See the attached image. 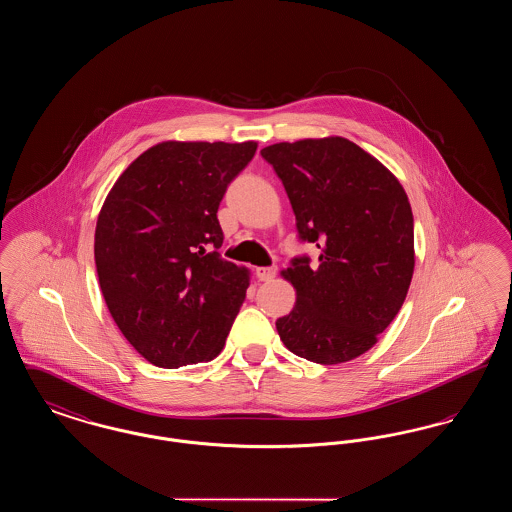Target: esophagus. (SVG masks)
Instances as JSON below:
<instances>
[{
	"mask_svg": "<svg viewBox=\"0 0 512 512\" xmlns=\"http://www.w3.org/2000/svg\"><path fill=\"white\" fill-rule=\"evenodd\" d=\"M255 274H257V278L261 282H268V280H272L276 276V267H259L255 270Z\"/></svg>",
	"mask_w": 512,
	"mask_h": 512,
	"instance_id": "obj_1",
	"label": "esophagus"
}]
</instances>
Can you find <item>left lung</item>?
Returning <instances> with one entry per match:
<instances>
[{"mask_svg":"<svg viewBox=\"0 0 512 512\" xmlns=\"http://www.w3.org/2000/svg\"><path fill=\"white\" fill-rule=\"evenodd\" d=\"M318 263L282 270L297 301L276 320L284 345L318 365L366 353L399 313L414 272L413 211L395 174L341 136L263 147Z\"/></svg>","mask_w":512,"mask_h":512,"instance_id":"8db88e82","label":"left lung"}]
</instances>
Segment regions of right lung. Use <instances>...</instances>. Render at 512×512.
Listing matches in <instances>:
<instances>
[{
    "mask_svg": "<svg viewBox=\"0 0 512 512\" xmlns=\"http://www.w3.org/2000/svg\"><path fill=\"white\" fill-rule=\"evenodd\" d=\"M257 142L146 149L99 211V288L122 336L161 368L213 361L240 313L249 270L220 259L217 211Z\"/></svg>",
    "mask_w": 512,
    "mask_h": 512,
    "instance_id": "1",
    "label": "right lung"
}]
</instances>
